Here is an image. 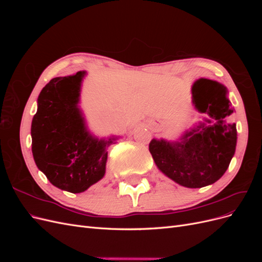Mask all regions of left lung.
<instances>
[{"mask_svg": "<svg viewBox=\"0 0 262 262\" xmlns=\"http://www.w3.org/2000/svg\"><path fill=\"white\" fill-rule=\"evenodd\" d=\"M191 92L194 108L208 118L179 141L153 139L148 149L164 175L180 186L202 188L217 181L228 168L235 154L237 131L236 123L228 119L234 109L225 86L201 78Z\"/></svg>", "mask_w": 262, "mask_h": 262, "instance_id": "8db88e82", "label": "left lung"}]
</instances>
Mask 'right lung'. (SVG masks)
Returning <instances> with one entry per match:
<instances>
[{
  "label": "right lung",
  "mask_w": 262,
  "mask_h": 262,
  "mask_svg": "<svg viewBox=\"0 0 262 262\" xmlns=\"http://www.w3.org/2000/svg\"><path fill=\"white\" fill-rule=\"evenodd\" d=\"M86 72L54 77L38 96L31 122V150L35 163L53 186L80 193L106 172L107 147L118 138L93 137L78 107Z\"/></svg>",
  "instance_id": "obj_1"
}]
</instances>
